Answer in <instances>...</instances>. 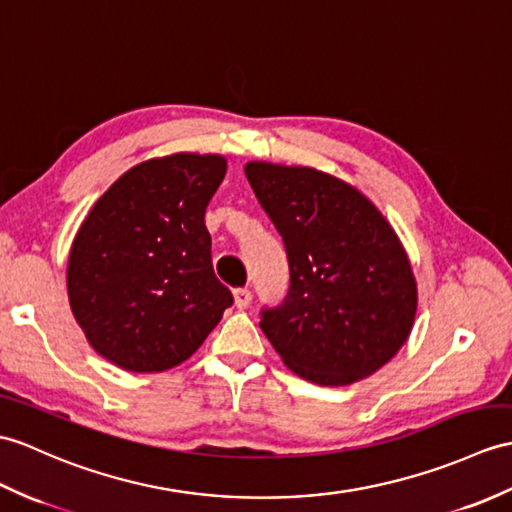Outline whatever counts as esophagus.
Masks as SVG:
<instances>
[{"mask_svg": "<svg viewBox=\"0 0 512 512\" xmlns=\"http://www.w3.org/2000/svg\"><path fill=\"white\" fill-rule=\"evenodd\" d=\"M233 301H235L237 310H246V307L251 305V301H253V292L246 290V288L235 290V292H233Z\"/></svg>", "mask_w": 512, "mask_h": 512, "instance_id": "1", "label": "esophagus"}]
</instances>
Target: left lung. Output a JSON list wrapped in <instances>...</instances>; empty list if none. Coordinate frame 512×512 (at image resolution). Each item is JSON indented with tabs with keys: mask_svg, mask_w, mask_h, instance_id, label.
Returning <instances> with one entry per match:
<instances>
[{
	"mask_svg": "<svg viewBox=\"0 0 512 512\" xmlns=\"http://www.w3.org/2000/svg\"><path fill=\"white\" fill-rule=\"evenodd\" d=\"M244 174L283 237L290 290L261 331L292 373L349 386L408 340L419 290L397 231L358 187L307 165L248 161Z\"/></svg>",
	"mask_w": 512,
	"mask_h": 512,
	"instance_id": "left-lung-1",
	"label": "left lung"
}]
</instances>
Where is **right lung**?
<instances>
[{"instance_id": "1", "label": "right lung", "mask_w": 512, "mask_h": 512, "mask_svg": "<svg viewBox=\"0 0 512 512\" xmlns=\"http://www.w3.org/2000/svg\"><path fill=\"white\" fill-rule=\"evenodd\" d=\"M224 174L222 154L141 161L82 220L69 248L67 296L104 360L130 373L168 371L192 358L231 307L205 227Z\"/></svg>"}]
</instances>
